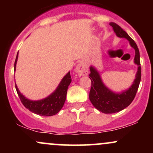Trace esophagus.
<instances>
[{"label": "esophagus", "instance_id": "obj_1", "mask_svg": "<svg viewBox=\"0 0 153 153\" xmlns=\"http://www.w3.org/2000/svg\"><path fill=\"white\" fill-rule=\"evenodd\" d=\"M75 71L79 75H85L88 73V68L87 65L85 62H81L77 65Z\"/></svg>", "mask_w": 153, "mask_h": 153}]
</instances>
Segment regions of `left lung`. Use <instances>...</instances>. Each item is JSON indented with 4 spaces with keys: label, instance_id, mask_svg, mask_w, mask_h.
Listing matches in <instances>:
<instances>
[{
    "label": "left lung",
    "instance_id": "8db88e82",
    "mask_svg": "<svg viewBox=\"0 0 153 153\" xmlns=\"http://www.w3.org/2000/svg\"><path fill=\"white\" fill-rule=\"evenodd\" d=\"M109 24L113 27L117 36L119 37L127 39L131 46L135 50L134 62L138 65V71L134 82L127 91L122 94H114L103 85L99 73L93 67H91L89 78L91 80V88L89 94V99L95 108L104 114H113L119 112L129 106L136 96L141 80V65L137 45L118 24L114 22L110 23Z\"/></svg>",
    "mask_w": 153,
    "mask_h": 153
}]
</instances>
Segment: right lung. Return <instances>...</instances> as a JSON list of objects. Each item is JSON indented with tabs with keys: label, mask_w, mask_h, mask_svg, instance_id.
<instances>
[{
	"label": "right lung",
	"mask_w": 153,
	"mask_h": 153,
	"mask_svg": "<svg viewBox=\"0 0 153 153\" xmlns=\"http://www.w3.org/2000/svg\"><path fill=\"white\" fill-rule=\"evenodd\" d=\"M17 59H18V54L14 63V70H16V65ZM72 81L71 73H69L63 78L62 81L52 94L46 99L41 100V101H33L26 99L23 95L19 92L17 88L16 85H15L18 94L19 99L26 108L31 111L33 113L44 117H50V116L55 115L60 111L64 105L66 99L67 91L68 86Z\"/></svg>",
	"instance_id": "right-lung-1"
}]
</instances>
